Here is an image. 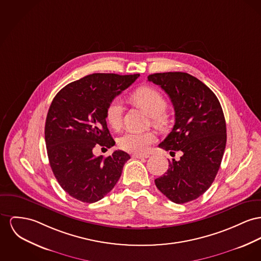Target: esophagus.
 Returning <instances> with one entry per match:
<instances>
[{
    "label": "esophagus",
    "mask_w": 261,
    "mask_h": 261,
    "mask_svg": "<svg viewBox=\"0 0 261 261\" xmlns=\"http://www.w3.org/2000/svg\"><path fill=\"white\" fill-rule=\"evenodd\" d=\"M133 157H134V158H139V159H141V158H148L149 155H148V154H140V153H135V154H133Z\"/></svg>",
    "instance_id": "34e87169"
}]
</instances>
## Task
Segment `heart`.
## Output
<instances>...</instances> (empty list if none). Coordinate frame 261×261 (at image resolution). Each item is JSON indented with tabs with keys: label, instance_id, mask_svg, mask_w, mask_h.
<instances>
[{
	"label": "heart",
	"instance_id": "heart-1",
	"mask_svg": "<svg viewBox=\"0 0 261 261\" xmlns=\"http://www.w3.org/2000/svg\"><path fill=\"white\" fill-rule=\"evenodd\" d=\"M132 100L151 117L154 124L162 125L166 121L164 112L167 108V102L163 95L156 89L151 87L139 88L132 95ZM122 111L123 109L119 100H113L107 106L105 117L108 124L112 128L118 129L121 126ZM156 140V135L153 132H128L118 139V144L120 148L124 151L144 153L148 151L150 145Z\"/></svg>",
	"mask_w": 261,
	"mask_h": 261
}]
</instances>
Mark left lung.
Wrapping results in <instances>:
<instances>
[{"label":"left lung","instance_id":"left-lung-1","mask_svg":"<svg viewBox=\"0 0 261 261\" xmlns=\"http://www.w3.org/2000/svg\"><path fill=\"white\" fill-rule=\"evenodd\" d=\"M147 80L169 96L175 123L158 146L182 151L167 172L154 180L158 190L176 204L193 201L208 190L219 171L226 143V120L214 92L184 72L155 73Z\"/></svg>","mask_w":261,"mask_h":261}]
</instances>
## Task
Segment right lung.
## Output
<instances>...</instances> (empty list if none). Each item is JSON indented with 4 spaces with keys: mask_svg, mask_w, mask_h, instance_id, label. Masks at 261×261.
I'll return each instance as SVG.
<instances>
[{
    "mask_svg": "<svg viewBox=\"0 0 261 261\" xmlns=\"http://www.w3.org/2000/svg\"><path fill=\"white\" fill-rule=\"evenodd\" d=\"M139 77L94 73L69 83L54 97L44 128L47 155L57 182L71 197L95 203L119 181L130 156L122 150L95 156L93 149L115 145L106 108Z\"/></svg>",
    "mask_w": 261,
    "mask_h": 261,
    "instance_id": "obj_1",
    "label": "right lung"
}]
</instances>
